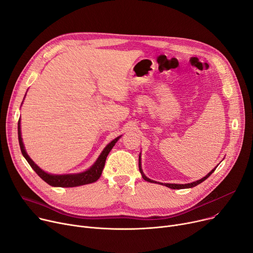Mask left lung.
<instances>
[{"label":"left lung","instance_id":"8db88e82","mask_svg":"<svg viewBox=\"0 0 253 253\" xmlns=\"http://www.w3.org/2000/svg\"><path fill=\"white\" fill-rule=\"evenodd\" d=\"M216 168V167H215ZM215 168L214 169H212L206 177H204V178H201L200 180H197V181H195V182H192V183H188V184H170V183H160V184H162V185H165V186H167V187H169V188H172V189H184V188H192V187H194V186H196V185H198V184H200L201 182H204L206 179H208L213 172H214V170H215ZM139 171H140V173H141V175H142V178L145 180V181H148V182H151V183H158V182H156V181H154V180H150L149 178H147L144 174H143V171H142V169H141V160H140V155H139Z\"/></svg>","mask_w":253,"mask_h":253}]
</instances>
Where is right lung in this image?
<instances>
[{"label": "right lung", "mask_w": 253, "mask_h": 253, "mask_svg": "<svg viewBox=\"0 0 253 253\" xmlns=\"http://www.w3.org/2000/svg\"><path fill=\"white\" fill-rule=\"evenodd\" d=\"M120 137L121 136L112 140L104 148V150L102 151V154L99 155L96 162L85 172L78 173V174L53 175V174H48V173L42 171L41 168L37 164H35V162H33L27 155V153L25 151V148H24V144L22 142L21 130H20V120L18 121V140H19V145H20V149H21V153H22L23 157L28 162V164L30 165L32 169L35 170V172L44 182H46L48 185H50V186H54V187H76V186H81V185L90 184V183H93L96 180H98L100 175H102L103 169L105 167V163H106V159H107L109 153Z\"/></svg>", "instance_id": "1"}]
</instances>
